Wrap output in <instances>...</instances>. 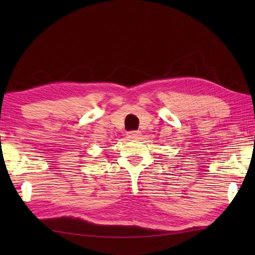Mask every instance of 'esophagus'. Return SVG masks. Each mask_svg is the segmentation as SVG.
<instances>
[{
	"label": "esophagus",
	"mask_w": 255,
	"mask_h": 255,
	"mask_svg": "<svg viewBox=\"0 0 255 255\" xmlns=\"http://www.w3.org/2000/svg\"><path fill=\"white\" fill-rule=\"evenodd\" d=\"M139 136H141V132L138 131V130H131V131H128L127 132V137L129 139H136Z\"/></svg>",
	"instance_id": "1"
}]
</instances>
